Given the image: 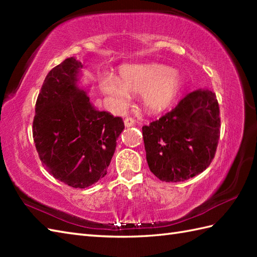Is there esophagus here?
Wrapping results in <instances>:
<instances>
[{
	"label": "esophagus",
	"instance_id": "34e87169",
	"mask_svg": "<svg viewBox=\"0 0 257 257\" xmlns=\"http://www.w3.org/2000/svg\"><path fill=\"white\" fill-rule=\"evenodd\" d=\"M123 122H124V125L127 128L133 127V125H135V119L132 118V117H127V118H124Z\"/></svg>",
	"mask_w": 257,
	"mask_h": 257
}]
</instances>
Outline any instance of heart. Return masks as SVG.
<instances>
[{
	"mask_svg": "<svg viewBox=\"0 0 257 257\" xmlns=\"http://www.w3.org/2000/svg\"><path fill=\"white\" fill-rule=\"evenodd\" d=\"M182 77L176 69L160 64L122 65L119 78L112 74L100 76L99 87L118 108H122L132 94H140L146 110L161 112L176 101L182 88Z\"/></svg>",
	"mask_w": 257,
	"mask_h": 257,
	"instance_id": "1",
	"label": "heart"
}]
</instances>
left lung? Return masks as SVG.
Listing matches in <instances>:
<instances>
[{"label": "left lung", "mask_w": 257, "mask_h": 257, "mask_svg": "<svg viewBox=\"0 0 257 257\" xmlns=\"http://www.w3.org/2000/svg\"><path fill=\"white\" fill-rule=\"evenodd\" d=\"M220 108L214 92H190L143 136L150 171L166 182H179L203 172L214 158L220 138Z\"/></svg>", "instance_id": "left-lung-1"}]
</instances>
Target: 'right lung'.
Masks as SVG:
<instances>
[{"mask_svg": "<svg viewBox=\"0 0 257 257\" xmlns=\"http://www.w3.org/2000/svg\"><path fill=\"white\" fill-rule=\"evenodd\" d=\"M83 65L66 58L47 74L35 105L33 138L38 157L54 178L76 189L107 174L122 119L91 105L78 87Z\"/></svg>", "mask_w": 257, "mask_h": 257, "instance_id": "obj_1", "label": "right lung"}]
</instances>
